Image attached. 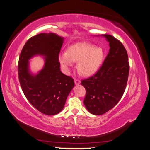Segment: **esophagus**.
<instances>
[{
    "instance_id": "1",
    "label": "esophagus",
    "mask_w": 150,
    "mask_h": 150,
    "mask_svg": "<svg viewBox=\"0 0 150 150\" xmlns=\"http://www.w3.org/2000/svg\"><path fill=\"white\" fill-rule=\"evenodd\" d=\"M74 83H75V84L77 85V84H80V83H81V81H80V80H79V79H75V80H74Z\"/></svg>"
}]
</instances>
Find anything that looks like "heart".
<instances>
[{"mask_svg": "<svg viewBox=\"0 0 150 150\" xmlns=\"http://www.w3.org/2000/svg\"><path fill=\"white\" fill-rule=\"evenodd\" d=\"M104 51L101 47H96L93 44L82 42L72 44L67 48V52H62L59 56L60 62L68 69L78 62V69L84 76L94 73L102 64Z\"/></svg>", "mask_w": 150, "mask_h": 150, "instance_id": "heart-1", "label": "heart"}]
</instances>
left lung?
<instances>
[{
	"mask_svg": "<svg viewBox=\"0 0 150 150\" xmlns=\"http://www.w3.org/2000/svg\"><path fill=\"white\" fill-rule=\"evenodd\" d=\"M110 51L93 76L81 80L86 89L84 104L89 112L101 115L114 108L122 98L128 82L129 64L123 44L112 35L104 34Z\"/></svg>",
	"mask_w": 150,
	"mask_h": 150,
	"instance_id": "obj_1",
	"label": "left lung"
}]
</instances>
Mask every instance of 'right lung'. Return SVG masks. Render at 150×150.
<instances>
[{"label": "right lung", "mask_w": 150, "mask_h": 150, "mask_svg": "<svg viewBox=\"0 0 150 150\" xmlns=\"http://www.w3.org/2000/svg\"><path fill=\"white\" fill-rule=\"evenodd\" d=\"M63 38L54 33H41L31 37L22 48L19 62L18 75L25 96L36 110L46 115L61 112L74 81L60 71L59 54ZM36 54L45 55L43 69L36 76L28 72V59Z\"/></svg>", "instance_id": "right-lung-1"}]
</instances>
